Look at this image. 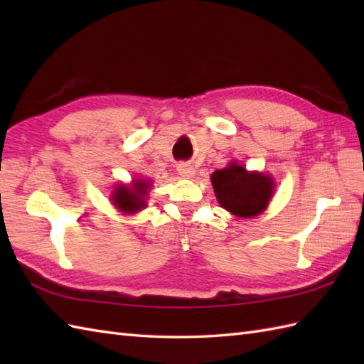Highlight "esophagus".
<instances>
[{
  "mask_svg": "<svg viewBox=\"0 0 364 364\" xmlns=\"http://www.w3.org/2000/svg\"><path fill=\"white\" fill-rule=\"evenodd\" d=\"M176 170H178V173H180L184 178H192L196 173V168L192 167L191 164H186V162H181V164H178Z\"/></svg>",
  "mask_w": 364,
  "mask_h": 364,
  "instance_id": "1",
  "label": "esophagus"
}]
</instances>
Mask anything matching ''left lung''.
<instances>
[{
  "mask_svg": "<svg viewBox=\"0 0 364 364\" xmlns=\"http://www.w3.org/2000/svg\"><path fill=\"white\" fill-rule=\"evenodd\" d=\"M211 183L222 208L239 218H253L266 210L274 192V180L264 173L247 172L236 162L211 175Z\"/></svg>",
  "mask_w": 364,
  "mask_h": 364,
  "instance_id": "obj_1",
  "label": "left lung"
}]
</instances>
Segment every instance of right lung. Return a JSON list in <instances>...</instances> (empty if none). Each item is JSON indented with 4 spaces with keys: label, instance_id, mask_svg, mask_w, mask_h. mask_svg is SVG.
I'll list each match as a JSON object with an SVG mask.
<instances>
[{
    "label": "right lung",
    "instance_id": "right-lung-1",
    "mask_svg": "<svg viewBox=\"0 0 364 364\" xmlns=\"http://www.w3.org/2000/svg\"><path fill=\"white\" fill-rule=\"evenodd\" d=\"M146 191H149V183L142 180H136L133 186L119 184L114 191L112 202L123 213H136L145 206Z\"/></svg>",
    "mask_w": 364,
    "mask_h": 364
}]
</instances>
